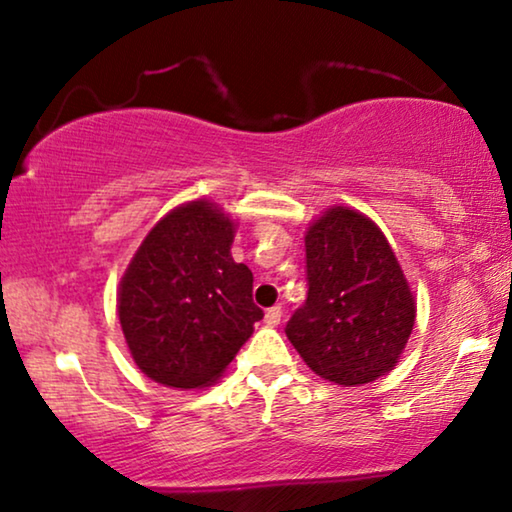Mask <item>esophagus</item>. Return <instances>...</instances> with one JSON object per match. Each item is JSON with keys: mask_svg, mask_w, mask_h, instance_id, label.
Listing matches in <instances>:
<instances>
[{"mask_svg": "<svg viewBox=\"0 0 512 512\" xmlns=\"http://www.w3.org/2000/svg\"><path fill=\"white\" fill-rule=\"evenodd\" d=\"M279 321H282V307H279V305L270 307V310L265 312V324H268V326H277Z\"/></svg>", "mask_w": 512, "mask_h": 512, "instance_id": "esophagus-1", "label": "esophagus"}]
</instances>
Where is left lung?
I'll return each instance as SVG.
<instances>
[{
  "instance_id": "8db88e82",
  "label": "left lung",
  "mask_w": 512,
  "mask_h": 512,
  "mask_svg": "<svg viewBox=\"0 0 512 512\" xmlns=\"http://www.w3.org/2000/svg\"><path fill=\"white\" fill-rule=\"evenodd\" d=\"M305 261L307 298L286 338L307 366L342 387L394 370L417 310L382 230L356 209H328L307 228Z\"/></svg>"
}]
</instances>
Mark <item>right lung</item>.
<instances>
[{
    "instance_id": "add662e5",
    "label": "right lung",
    "mask_w": 512,
    "mask_h": 512,
    "mask_svg": "<svg viewBox=\"0 0 512 512\" xmlns=\"http://www.w3.org/2000/svg\"><path fill=\"white\" fill-rule=\"evenodd\" d=\"M235 223L207 200L163 216L118 286V319L132 359L153 382L202 389L216 382L263 319L254 275L235 263Z\"/></svg>"
}]
</instances>
